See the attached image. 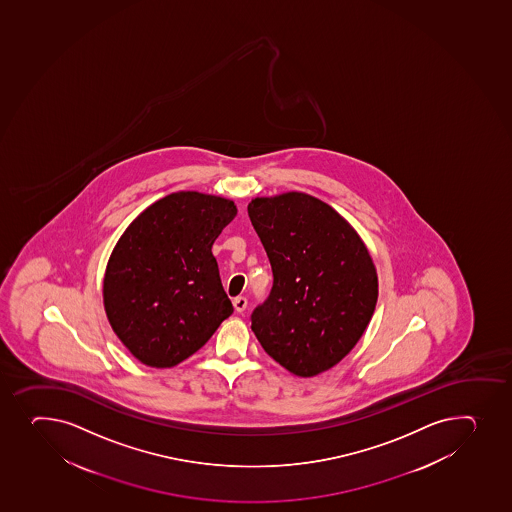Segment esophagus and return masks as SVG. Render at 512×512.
Segmentation results:
<instances>
[{
    "label": "esophagus",
    "instance_id": "34e87169",
    "mask_svg": "<svg viewBox=\"0 0 512 512\" xmlns=\"http://www.w3.org/2000/svg\"><path fill=\"white\" fill-rule=\"evenodd\" d=\"M233 306H235V311L243 312L247 309L248 301L247 297L238 296L233 299Z\"/></svg>",
    "mask_w": 512,
    "mask_h": 512
}]
</instances>
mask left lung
<instances>
[{
    "mask_svg": "<svg viewBox=\"0 0 512 512\" xmlns=\"http://www.w3.org/2000/svg\"><path fill=\"white\" fill-rule=\"evenodd\" d=\"M247 210L274 274L252 331L292 375H321L349 354L373 317V259L348 220L314 196H257Z\"/></svg>",
    "mask_w": 512,
    "mask_h": 512,
    "instance_id": "obj_1",
    "label": "left lung"
}]
</instances>
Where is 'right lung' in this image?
<instances>
[{"label": "right lung", "mask_w": 512, "mask_h": 512, "mask_svg": "<svg viewBox=\"0 0 512 512\" xmlns=\"http://www.w3.org/2000/svg\"><path fill=\"white\" fill-rule=\"evenodd\" d=\"M237 205L178 191L132 220L104 274V309L134 358L171 368L190 358L233 312L211 253Z\"/></svg>", "instance_id": "add662e5"}]
</instances>
